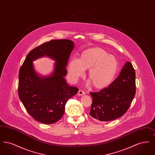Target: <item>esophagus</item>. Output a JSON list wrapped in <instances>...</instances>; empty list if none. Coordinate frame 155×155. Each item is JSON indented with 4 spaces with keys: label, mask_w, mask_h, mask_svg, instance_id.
<instances>
[{
    "label": "esophagus",
    "mask_w": 155,
    "mask_h": 155,
    "mask_svg": "<svg viewBox=\"0 0 155 155\" xmlns=\"http://www.w3.org/2000/svg\"><path fill=\"white\" fill-rule=\"evenodd\" d=\"M85 94V92L83 91V90H82V89H80L79 91H78V95H84Z\"/></svg>",
    "instance_id": "34e87169"
}]
</instances>
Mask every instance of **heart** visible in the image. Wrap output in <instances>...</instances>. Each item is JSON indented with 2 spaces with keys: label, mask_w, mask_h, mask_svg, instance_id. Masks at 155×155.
<instances>
[{
  "label": "heart",
  "mask_w": 155,
  "mask_h": 155,
  "mask_svg": "<svg viewBox=\"0 0 155 155\" xmlns=\"http://www.w3.org/2000/svg\"><path fill=\"white\" fill-rule=\"evenodd\" d=\"M118 68L116 59L99 48H91L82 53L80 59L73 58L68 67L70 79L76 82L89 69V79L98 89L108 87L113 81Z\"/></svg>",
  "instance_id": "b5f03b06"
}]
</instances>
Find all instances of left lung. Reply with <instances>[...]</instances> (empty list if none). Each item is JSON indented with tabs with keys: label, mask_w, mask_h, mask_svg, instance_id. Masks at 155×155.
<instances>
[{
	"label": "left lung",
	"mask_w": 155,
	"mask_h": 155,
	"mask_svg": "<svg viewBox=\"0 0 155 155\" xmlns=\"http://www.w3.org/2000/svg\"><path fill=\"white\" fill-rule=\"evenodd\" d=\"M135 92V72L132 64L128 61L108 87L97 92H90L93 101L89 114L101 121L119 118L129 109Z\"/></svg>",
	"instance_id": "obj_1"
}]
</instances>
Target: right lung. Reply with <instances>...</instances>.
I'll use <instances>...</instances> for the list:
<instances>
[{"instance_id": "right-lung-1", "label": "right lung", "mask_w": 155, "mask_h": 155, "mask_svg": "<svg viewBox=\"0 0 155 155\" xmlns=\"http://www.w3.org/2000/svg\"><path fill=\"white\" fill-rule=\"evenodd\" d=\"M74 42L68 39H54L30 51L20 68L18 94L30 116L41 123L58 121L64 114L67 101L78 88L69 86L64 78ZM48 55L57 62L54 72L48 78H41L35 72L32 61Z\"/></svg>"}]
</instances>
